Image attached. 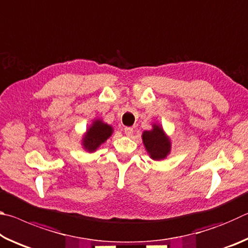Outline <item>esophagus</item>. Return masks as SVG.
<instances>
[{
	"label": "esophagus",
	"instance_id": "1",
	"mask_svg": "<svg viewBox=\"0 0 248 248\" xmlns=\"http://www.w3.org/2000/svg\"><path fill=\"white\" fill-rule=\"evenodd\" d=\"M124 133L127 134V136H131V134L133 133V128H131V127H125V128H124Z\"/></svg>",
	"mask_w": 248,
	"mask_h": 248
}]
</instances>
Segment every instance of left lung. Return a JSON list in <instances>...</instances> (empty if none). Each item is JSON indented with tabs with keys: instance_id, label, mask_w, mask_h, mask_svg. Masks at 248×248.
Masks as SVG:
<instances>
[{
	"instance_id": "8db88e82",
	"label": "left lung",
	"mask_w": 248,
	"mask_h": 248,
	"mask_svg": "<svg viewBox=\"0 0 248 248\" xmlns=\"http://www.w3.org/2000/svg\"><path fill=\"white\" fill-rule=\"evenodd\" d=\"M142 141L149 156L154 161H162L171 151V140L158 123L152 124V129L142 133Z\"/></svg>"
}]
</instances>
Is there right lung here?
Instances as JSON below:
<instances>
[{
	"label": "right lung",
	"instance_id": "right-lung-1",
	"mask_svg": "<svg viewBox=\"0 0 248 248\" xmlns=\"http://www.w3.org/2000/svg\"><path fill=\"white\" fill-rule=\"evenodd\" d=\"M112 133H114V128L110 124L104 123L103 119L96 118L92 121L82 136V148L86 152L94 153L111 137Z\"/></svg>",
	"mask_w": 248,
	"mask_h": 248
}]
</instances>
